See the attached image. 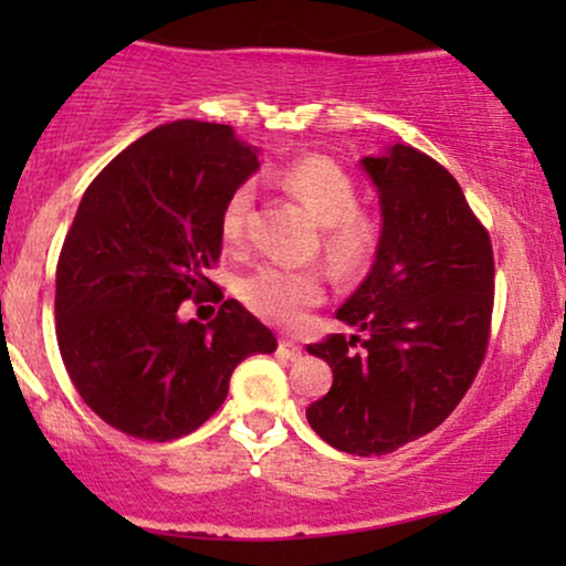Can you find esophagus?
<instances>
[{"instance_id":"obj_1","label":"esophagus","mask_w":566,"mask_h":566,"mask_svg":"<svg viewBox=\"0 0 566 566\" xmlns=\"http://www.w3.org/2000/svg\"><path fill=\"white\" fill-rule=\"evenodd\" d=\"M276 350H279V356H282V359H287V361H295V359H301V356H303V348L295 346V343H290V340L279 343Z\"/></svg>"}]
</instances>
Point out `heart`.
<instances>
[{
  "label": "heart",
  "mask_w": 566,
  "mask_h": 566,
  "mask_svg": "<svg viewBox=\"0 0 566 566\" xmlns=\"http://www.w3.org/2000/svg\"><path fill=\"white\" fill-rule=\"evenodd\" d=\"M279 184L324 226V252L340 274H354L369 261L378 247V223L373 216L356 210V186L340 165L324 157H305L290 165ZM250 207V186H239L223 205L220 239L229 250L244 247ZM239 297L261 319L295 327L303 322L305 311L324 297V279L314 269L258 265L239 282Z\"/></svg>",
  "instance_id": "b5f03b06"
}]
</instances>
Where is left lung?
<instances>
[{
    "mask_svg": "<svg viewBox=\"0 0 566 566\" xmlns=\"http://www.w3.org/2000/svg\"><path fill=\"white\" fill-rule=\"evenodd\" d=\"M361 167L380 193L382 231L373 271L335 316L365 337L311 343L333 388L305 418L335 450L367 458L426 437L471 388L490 343L495 258L437 159L396 143Z\"/></svg>",
    "mask_w": 566,
    "mask_h": 566,
    "instance_id": "left-lung-1",
    "label": "left lung"
}]
</instances>
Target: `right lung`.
<instances>
[{"label":"right lung","mask_w":566,"mask_h":566,"mask_svg":"<svg viewBox=\"0 0 566 566\" xmlns=\"http://www.w3.org/2000/svg\"><path fill=\"white\" fill-rule=\"evenodd\" d=\"M261 167L229 125L180 119L127 146L87 186L55 271V335L76 391L101 420L172 441L218 412L237 365L276 350L242 303L210 324L180 303L218 284L220 212Z\"/></svg>","instance_id":"1"}]
</instances>
